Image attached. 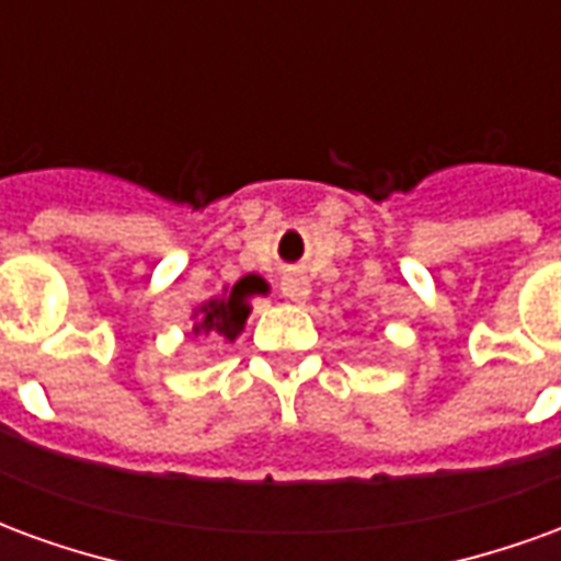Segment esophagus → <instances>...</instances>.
I'll return each mask as SVG.
<instances>
[{"mask_svg": "<svg viewBox=\"0 0 561 561\" xmlns=\"http://www.w3.org/2000/svg\"><path fill=\"white\" fill-rule=\"evenodd\" d=\"M309 294H312V285L304 276H288V279L282 282V297L291 300V304H306Z\"/></svg>", "mask_w": 561, "mask_h": 561, "instance_id": "34e87169", "label": "esophagus"}]
</instances>
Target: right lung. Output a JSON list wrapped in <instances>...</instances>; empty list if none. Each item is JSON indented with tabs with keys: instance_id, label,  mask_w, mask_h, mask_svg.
<instances>
[{
	"instance_id": "right-lung-1",
	"label": "right lung",
	"mask_w": 561,
	"mask_h": 561,
	"mask_svg": "<svg viewBox=\"0 0 561 561\" xmlns=\"http://www.w3.org/2000/svg\"><path fill=\"white\" fill-rule=\"evenodd\" d=\"M270 285L255 273H249L243 279H237L231 288H225L219 297H209L197 306L192 318L195 324L192 330L201 336H209L213 342H233L245 328V318L252 312L249 300L255 294H267Z\"/></svg>"
}]
</instances>
